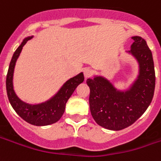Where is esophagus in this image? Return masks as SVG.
<instances>
[{
    "label": "esophagus",
    "mask_w": 161,
    "mask_h": 161,
    "mask_svg": "<svg viewBox=\"0 0 161 161\" xmlns=\"http://www.w3.org/2000/svg\"><path fill=\"white\" fill-rule=\"evenodd\" d=\"M84 75H85V79L92 76V70H91V69H89V68H85V69H84Z\"/></svg>",
    "instance_id": "esophagus-1"
}]
</instances>
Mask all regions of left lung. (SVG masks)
Returning <instances> with one entry per match:
<instances>
[{
  "label": "left lung",
  "instance_id": "left-lung-1",
  "mask_svg": "<svg viewBox=\"0 0 161 161\" xmlns=\"http://www.w3.org/2000/svg\"><path fill=\"white\" fill-rule=\"evenodd\" d=\"M126 51L136 60L138 72L128 88L120 90L108 78L95 76L88 78L90 110L99 126L110 130H121L130 126L145 112L153 100L155 71L153 54L146 41L139 36Z\"/></svg>",
  "mask_w": 161,
  "mask_h": 161
}]
</instances>
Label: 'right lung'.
Wrapping results in <instances>:
<instances>
[{
	"label": "right lung",
	"mask_w": 161,
	"mask_h": 161,
	"mask_svg": "<svg viewBox=\"0 0 161 161\" xmlns=\"http://www.w3.org/2000/svg\"><path fill=\"white\" fill-rule=\"evenodd\" d=\"M33 38L29 36L22 41L13 54L11 62L9 63L6 78V89L9 103L16 114L23 118L25 122L35 126H47L58 122L65 111L68 99L70 98L76 88L85 80L84 74L81 72L76 76L67 80L58 90L55 94L47 100L39 104H29L23 101L16 95L13 85V76L16 61L20 55L23 47L28 40Z\"/></svg>",
	"instance_id": "add662e5"
}]
</instances>
